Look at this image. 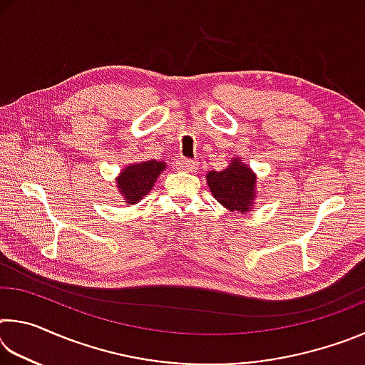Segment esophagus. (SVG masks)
I'll list each match as a JSON object with an SVG mask.
<instances>
[{"instance_id": "obj_1", "label": "esophagus", "mask_w": 365, "mask_h": 365, "mask_svg": "<svg viewBox=\"0 0 365 365\" xmlns=\"http://www.w3.org/2000/svg\"><path fill=\"white\" fill-rule=\"evenodd\" d=\"M177 165H178V169H180V170H185V172H195V169L197 168V163H196V160H193V159L182 158V159H178Z\"/></svg>"}]
</instances>
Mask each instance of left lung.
Instances as JSON below:
<instances>
[{"label":"left lung","mask_w":365,"mask_h":365,"mask_svg":"<svg viewBox=\"0 0 365 365\" xmlns=\"http://www.w3.org/2000/svg\"><path fill=\"white\" fill-rule=\"evenodd\" d=\"M206 180L215 200L228 211L246 212L255 206L256 175L238 158H233L224 170L209 172Z\"/></svg>","instance_id":"8db88e82"}]
</instances>
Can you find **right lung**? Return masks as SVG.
Masks as SVG:
<instances>
[{
	"label": "right lung",
	"mask_w": 365,
	"mask_h": 365,
	"mask_svg": "<svg viewBox=\"0 0 365 365\" xmlns=\"http://www.w3.org/2000/svg\"><path fill=\"white\" fill-rule=\"evenodd\" d=\"M165 169V163L160 160H145L127 165L117 177V188L128 205H137L141 197L150 193L160 172Z\"/></svg>",
	"instance_id": "right-lung-1"
}]
</instances>
